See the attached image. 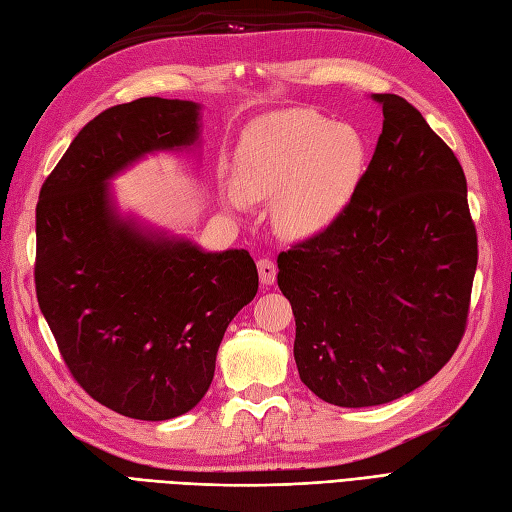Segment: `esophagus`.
Wrapping results in <instances>:
<instances>
[{
    "label": "esophagus",
    "mask_w": 512,
    "mask_h": 512,
    "mask_svg": "<svg viewBox=\"0 0 512 512\" xmlns=\"http://www.w3.org/2000/svg\"><path fill=\"white\" fill-rule=\"evenodd\" d=\"M276 273H278V269H276V263H273V260H269V258H260L258 260L260 284L271 286L273 282H276Z\"/></svg>",
    "instance_id": "esophagus-1"
}]
</instances>
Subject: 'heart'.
Returning <instances> with one entry per match:
<instances>
[{
	"instance_id": "1",
	"label": "heart",
	"mask_w": 512,
	"mask_h": 512,
	"mask_svg": "<svg viewBox=\"0 0 512 512\" xmlns=\"http://www.w3.org/2000/svg\"><path fill=\"white\" fill-rule=\"evenodd\" d=\"M367 165V136L352 123L286 108L243 132L236 147V189L223 199L232 210H245L249 199L276 197V228L291 239H306L343 215Z\"/></svg>"
}]
</instances>
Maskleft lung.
<instances>
[{
    "instance_id": "obj_1",
    "label": "left lung",
    "mask_w": 512,
    "mask_h": 512,
    "mask_svg": "<svg viewBox=\"0 0 512 512\" xmlns=\"http://www.w3.org/2000/svg\"><path fill=\"white\" fill-rule=\"evenodd\" d=\"M371 99L382 134L350 206L278 256L299 378L343 408L393 402L452 358L478 265L458 158L404 97Z\"/></svg>"
}]
</instances>
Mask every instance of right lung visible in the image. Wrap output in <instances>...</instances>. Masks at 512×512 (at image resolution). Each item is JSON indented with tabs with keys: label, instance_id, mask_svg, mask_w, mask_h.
Listing matches in <instances>:
<instances>
[{
	"label": "right lung",
	"instance_id": "1",
	"mask_svg": "<svg viewBox=\"0 0 512 512\" xmlns=\"http://www.w3.org/2000/svg\"><path fill=\"white\" fill-rule=\"evenodd\" d=\"M202 104L141 97L78 132L36 204V297L73 378L119 415L195 408L230 321L258 291L245 249L204 252L123 215L112 178L158 152H195Z\"/></svg>",
	"mask_w": 512,
	"mask_h": 512
}]
</instances>
